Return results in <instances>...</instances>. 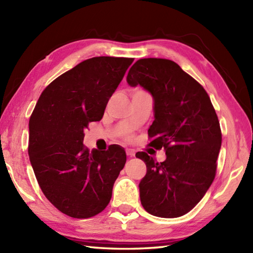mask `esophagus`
Instances as JSON below:
<instances>
[{
  "mask_svg": "<svg viewBox=\"0 0 253 253\" xmlns=\"http://www.w3.org/2000/svg\"><path fill=\"white\" fill-rule=\"evenodd\" d=\"M126 154H127L128 157H129V158H132V157H135L136 152H135V150H131V149H126Z\"/></svg>",
  "mask_w": 253,
  "mask_h": 253,
  "instance_id": "esophagus-1",
  "label": "esophagus"
}]
</instances>
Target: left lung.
I'll return each mask as SVG.
<instances>
[{
  "label": "left lung",
  "mask_w": 253,
  "mask_h": 253,
  "mask_svg": "<svg viewBox=\"0 0 253 253\" xmlns=\"http://www.w3.org/2000/svg\"><path fill=\"white\" fill-rule=\"evenodd\" d=\"M151 93L154 121L149 144L164 148L166 160L155 162L146 152L136 157L147 165L139 184L144 210L154 216L173 218L195 208L211 186L222 132L207 91L178 64L165 58L138 60L127 75Z\"/></svg>",
  "instance_id": "left-lung-1"
}]
</instances>
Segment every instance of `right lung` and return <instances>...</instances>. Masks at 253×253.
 <instances>
[{
	"label": "right lung",
	"instance_id": "1",
	"mask_svg": "<svg viewBox=\"0 0 253 253\" xmlns=\"http://www.w3.org/2000/svg\"><path fill=\"white\" fill-rule=\"evenodd\" d=\"M133 58L99 56L64 73L41 93L29 120L28 154L47 200L75 218L103 211L126 163L121 146L92 151L84 130L99 122Z\"/></svg>",
	"mask_w": 253,
	"mask_h": 253
}]
</instances>
